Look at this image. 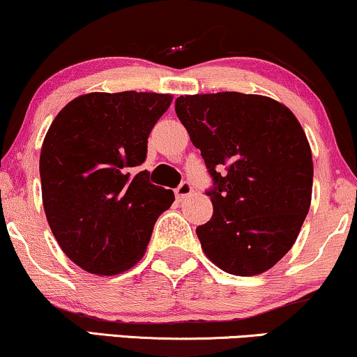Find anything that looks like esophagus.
I'll return each instance as SVG.
<instances>
[{
	"label": "esophagus",
	"instance_id": "obj_1",
	"mask_svg": "<svg viewBox=\"0 0 357 357\" xmlns=\"http://www.w3.org/2000/svg\"><path fill=\"white\" fill-rule=\"evenodd\" d=\"M192 192H193L192 185L188 182H182L177 188H175V197H177L178 200H185V198L192 195Z\"/></svg>",
	"mask_w": 357,
	"mask_h": 357
}]
</instances>
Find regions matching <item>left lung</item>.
<instances>
[{
    "instance_id": "left-lung-1",
    "label": "left lung",
    "mask_w": 357,
    "mask_h": 357,
    "mask_svg": "<svg viewBox=\"0 0 357 357\" xmlns=\"http://www.w3.org/2000/svg\"><path fill=\"white\" fill-rule=\"evenodd\" d=\"M175 113L213 177V216L198 226L206 257L259 275L294 246L312 203L313 160L295 114L262 95H185Z\"/></svg>"
}]
</instances>
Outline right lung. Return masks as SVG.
Segmentation results:
<instances>
[{"label": "right lung", "instance_id": "add662e5", "mask_svg": "<svg viewBox=\"0 0 357 357\" xmlns=\"http://www.w3.org/2000/svg\"><path fill=\"white\" fill-rule=\"evenodd\" d=\"M172 95L121 91L77 96L50 124L39 170L47 223L73 264L116 275L144 256L172 190L132 174L146 160L147 137Z\"/></svg>", "mask_w": 357, "mask_h": 357}]
</instances>
